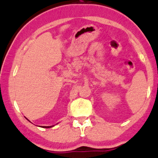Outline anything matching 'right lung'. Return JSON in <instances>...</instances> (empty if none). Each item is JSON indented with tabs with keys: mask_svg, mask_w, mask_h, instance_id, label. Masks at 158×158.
I'll return each instance as SVG.
<instances>
[{
	"mask_svg": "<svg viewBox=\"0 0 158 158\" xmlns=\"http://www.w3.org/2000/svg\"><path fill=\"white\" fill-rule=\"evenodd\" d=\"M41 127H43V128H50V127H52V126H50V127H44V126H42Z\"/></svg>",
	"mask_w": 158,
	"mask_h": 158,
	"instance_id": "right-lung-1",
	"label": "right lung"
}]
</instances>
